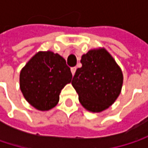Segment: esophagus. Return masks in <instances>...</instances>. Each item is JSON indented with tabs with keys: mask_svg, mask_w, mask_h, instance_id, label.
<instances>
[{
	"mask_svg": "<svg viewBox=\"0 0 148 148\" xmlns=\"http://www.w3.org/2000/svg\"><path fill=\"white\" fill-rule=\"evenodd\" d=\"M75 71H76V68L75 67L74 68H71V73H72L73 75H74V74H75Z\"/></svg>",
	"mask_w": 148,
	"mask_h": 148,
	"instance_id": "obj_1",
	"label": "esophagus"
}]
</instances>
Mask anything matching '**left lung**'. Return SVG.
Segmentation results:
<instances>
[{
	"instance_id": "left-lung-1",
	"label": "left lung",
	"mask_w": 148,
	"mask_h": 148,
	"mask_svg": "<svg viewBox=\"0 0 148 148\" xmlns=\"http://www.w3.org/2000/svg\"><path fill=\"white\" fill-rule=\"evenodd\" d=\"M80 62L82 67L76 70L72 86L86 110L101 112L112 105L121 93L122 69L104 48L89 50L82 55Z\"/></svg>"
}]
</instances>
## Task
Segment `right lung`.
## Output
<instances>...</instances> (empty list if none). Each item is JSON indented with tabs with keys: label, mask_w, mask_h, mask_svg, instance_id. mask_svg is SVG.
<instances>
[{
	"label": "right lung",
	"mask_w": 148,
	"mask_h": 148,
	"mask_svg": "<svg viewBox=\"0 0 148 148\" xmlns=\"http://www.w3.org/2000/svg\"><path fill=\"white\" fill-rule=\"evenodd\" d=\"M71 79L70 69L62 56L50 50L38 51L21 69L19 87L32 106L46 111L58 103L62 89Z\"/></svg>",
	"instance_id": "right-lung-1"
}]
</instances>
